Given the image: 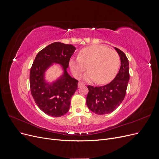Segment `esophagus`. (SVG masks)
Instances as JSON below:
<instances>
[{"label": "esophagus", "instance_id": "1", "mask_svg": "<svg viewBox=\"0 0 159 159\" xmlns=\"http://www.w3.org/2000/svg\"><path fill=\"white\" fill-rule=\"evenodd\" d=\"M84 84H83V83H81V82H79L78 83V88H80V87H82V86H84Z\"/></svg>", "mask_w": 159, "mask_h": 159}]
</instances>
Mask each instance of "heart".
<instances>
[{
  "label": "heart",
  "instance_id": "heart-1",
  "mask_svg": "<svg viewBox=\"0 0 159 159\" xmlns=\"http://www.w3.org/2000/svg\"><path fill=\"white\" fill-rule=\"evenodd\" d=\"M120 64V57L116 52L98 44L84 48L80 51L78 58H71L69 61L70 70L76 78H80L88 68L89 71L84 79L95 80L98 84L112 81L118 73Z\"/></svg>",
  "mask_w": 159,
  "mask_h": 159
}]
</instances>
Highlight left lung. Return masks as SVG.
Here are the masks:
<instances>
[{
  "instance_id": "8db88e82",
  "label": "left lung",
  "mask_w": 159,
  "mask_h": 159,
  "mask_svg": "<svg viewBox=\"0 0 159 159\" xmlns=\"http://www.w3.org/2000/svg\"><path fill=\"white\" fill-rule=\"evenodd\" d=\"M121 59L119 73L112 81L100 87L88 85L86 103L91 111L98 115L113 112L125 98L129 80V61L125 53L115 48Z\"/></svg>"
}]
</instances>
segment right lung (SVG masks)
<instances>
[{
	"instance_id": "obj_1",
	"label": "right lung",
	"mask_w": 159,
	"mask_h": 159,
	"mask_svg": "<svg viewBox=\"0 0 159 159\" xmlns=\"http://www.w3.org/2000/svg\"><path fill=\"white\" fill-rule=\"evenodd\" d=\"M75 50L71 44L54 42L38 53L31 67V94L38 107L49 116L58 117L67 113L71 98L78 89V81L67 72L70 57ZM53 63L61 65L64 74L50 84L44 80V73Z\"/></svg>"
}]
</instances>
